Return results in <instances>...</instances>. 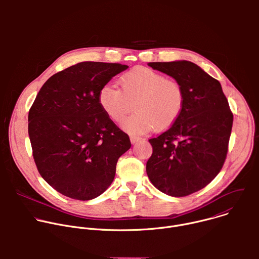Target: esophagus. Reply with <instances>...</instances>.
Masks as SVG:
<instances>
[{
	"label": "esophagus",
	"mask_w": 259,
	"mask_h": 259,
	"mask_svg": "<svg viewBox=\"0 0 259 259\" xmlns=\"http://www.w3.org/2000/svg\"><path fill=\"white\" fill-rule=\"evenodd\" d=\"M140 139H141V138L138 137V136H134V135H131V136H130V141H131V143H135V142L139 141Z\"/></svg>",
	"instance_id": "1"
}]
</instances>
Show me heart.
<instances>
[{"mask_svg":"<svg viewBox=\"0 0 259 259\" xmlns=\"http://www.w3.org/2000/svg\"><path fill=\"white\" fill-rule=\"evenodd\" d=\"M121 89L106 84L98 93V101L105 115L121 123L135 102V112L122 127L130 134H142L152 129L163 131L171 127L180 116L184 93L174 80L144 66H136L120 78Z\"/></svg>","mask_w":259,"mask_h":259,"instance_id":"b5f03b06","label":"heart"}]
</instances>
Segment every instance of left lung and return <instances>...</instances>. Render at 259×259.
<instances>
[{
  "label": "left lung",
  "mask_w": 259,
  "mask_h": 259,
  "mask_svg": "<svg viewBox=\"0 0 259 259\" xmlns=\"http://www.w3.org/2000/svg\"><path fill=\"white\" fill-rule=\"evenodd\" d=\"M175 79L184 105L175 123L150 139L153 154L146 173L154 186L171 197H186L209 184L223 168L234 116L220 83L197 64L179 60L149 62Z\"/></svg>",
  "instance_id": "1"
}]
</instances>
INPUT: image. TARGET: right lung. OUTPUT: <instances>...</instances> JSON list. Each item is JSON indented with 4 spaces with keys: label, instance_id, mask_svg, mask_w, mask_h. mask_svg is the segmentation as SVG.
Wrapping results in <instances>:
<instances>
[{
    "label": "right lung",
    "instance_id": "add662e5",
    "mask_svg": "<svg viewBox=\"0 0 259 259\" xmlns=\"http://www.w3.org/2000/svg\"><path fill=\"white\" fill-rule=\"evenodd\" d=\"M120 63L85 61L50 77L28 113V135L41 176L58 193L88 201L112 184L129 136L102 110L98 93Z\"/></svg>",
    "mask_w": 259,
    "mask_h": 259
}]
</instances>
